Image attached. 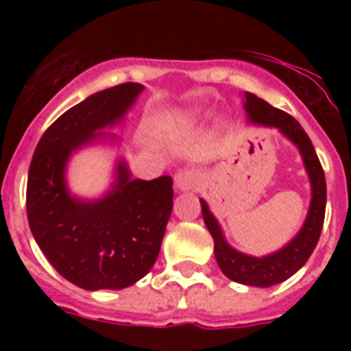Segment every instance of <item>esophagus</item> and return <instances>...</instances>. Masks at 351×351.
I'll return each mask as SVG.
<instances>
[{"instance_id": "34e87169", "label": "esophagus", "mask_w": 351, "mask_h": 351, "mask_svg": "<svg viewBox=\"0 0 351 351\" xmlns=\"http://www.w3.org/2000/svg\"><path fill=\"white\" fill-rule=\"evenodd\" d=\"M200 182V176H198L197 170H181V172L176 173V178H173V184L178 188L179 191H188V190H195Z\"/></svg>"}]
</instances>
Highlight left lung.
<instances>
[{
	"mask_svg": "<svg viewBox=\"0 0 351 351\" xmlns=\"http://www.w3.org/2000/svg\"><path fill=\"white\" fill-rule=\"evenodd\" d=\"M244 110H246L250 125L278 128L291 144L297 145L304 161V169L308 172L309 184H311V202H309L308 216L304 219L300 230L281 250L265 256L246 255L226 243L218 219L214 218L206 200L200 198L204 223H206L209 234L213 235L214 256H216V262L223 274L235 283L267 288L288 280L311 256L313 250L320 239L322 226H324L327 186H325L324 169L316 156V151L309 141L308 133L304 132L302 126L293 117L288 116L280 108H274L253 93H244Z\"/></svg>",
	"mask_w": 351,
	"mask_h": 351,
	"instance_id": "1",
	"label": "left lung"
}]
</instances>
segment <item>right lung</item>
Here are the masks:
<instances>
[{
	"instance_id": "obj_1",
	"label": "right lung",
	"mask_w": 351,
	"mask_h": 351,
	"mask_svg": "<svg viewBox=\"0 0 351 351\" xmlns=\"http://www.w3.org/2000/svg\"><path fill=\"white\" fill-rule=\"evenodd\" d=\"M144 86L126 82L88 96L40 138L27 173L31 234L52 267L84 290H121L154 265L172 213V178L133 179L119 158L110 190L86 200L66 184L68 161L96 142H119L104 132L125 119Z\"/></svg>"
}]
</instances>
